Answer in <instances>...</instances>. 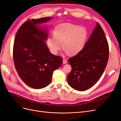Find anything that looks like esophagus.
Returning <instances> with one entry per match:
<instances>
[{
    "label": "esophagus",
    "instance_id": "1",
    "mask_svg": "<svg viewBox=\"0 0 121 121\" xmlns=\"http://www.w3.org/2000/svg\"><path fill=\"white\" fill-rule=\"evenodd\" d=\"M67 63V61L66 59H64L63 60V64H66Z\"/></svg>",
    "mask_w": 121,
    "mask_h": 121
}]
</instances>
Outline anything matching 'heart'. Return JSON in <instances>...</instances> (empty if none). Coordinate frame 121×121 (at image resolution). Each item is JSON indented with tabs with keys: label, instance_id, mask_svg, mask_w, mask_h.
<instances>
[{
	"label": "heart",
	"instance_id": "1",
	"mask_svg": "<svg viewBox=\"0 0 121 121\" xmlns=\"http://www.w3.org/2000/svg\"><path fill=\"white\" fill-rule=\"evenodd\" d=\"M53 36L47 38V45L53 54L56 55L62 48L67 54H77L84 47L88 32L84 27L70 23H63L56 25L53 31Z\"/></svg>",
	"mask_w": 121,
	"mask_h": 121
}]
</instances>
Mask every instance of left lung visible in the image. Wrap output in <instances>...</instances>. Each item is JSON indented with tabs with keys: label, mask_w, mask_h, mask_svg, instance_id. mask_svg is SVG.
Instances as JSON below:
<instances>
[{
	"label": "left lung",
	"mask_w": 121,
	"mask_h": 121,
	"mask_svg": "<svg viewBox=\"0 0 121 121\" xmlns=\"http://www.w3.org/2000/svg\"><path fill=\"white\" fill-rule=\"evenodd\" d=\"M109 53L105 34L97 22L83 49L69 59L72 67L67 77L69 85L79 91L87 90L94 85L105 71Z\"/></svg>",
	"instance_id": "left-lung-1"
}]
</instances>
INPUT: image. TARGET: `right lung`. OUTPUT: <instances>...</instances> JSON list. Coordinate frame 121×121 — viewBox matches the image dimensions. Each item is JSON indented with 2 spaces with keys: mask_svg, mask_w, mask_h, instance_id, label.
<instances>
[{
  "mask_svg": "<svg viewBox=\"0 0 121 121\" xmlns=\"http://www.w3.org/2000/svg\"><path fill=\"white\" fill-rule=\"evenodd\" d=\"M52 18L29 19L15 35L13 50L15 67L22 81L36 89L50 84L53 72L63 62L62 57L50 53L45 42L48 37L47 27L39 25Z\"/></svg>",
  "mask_w": 121,
  "mask_h": 121,
  "instance_id": "obj_1",
  "label": "right lung"
}]
</instances>
